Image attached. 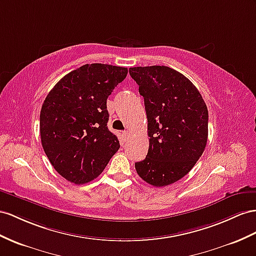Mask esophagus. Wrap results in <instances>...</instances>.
<instances>
[{
	"label": "esophagus",
	"mask_w": 256,
	"mask_h": 256,
	"mask_svg": "<svg viewBox=\"0 0 256 256\" xmlns=\"http://www.w3.org/2000/svg\"><path fill=\"white\" fill-rule=\"evenodd\" d=\"M128 136H130V132H128V130H124V132H123V137H124V140H128Z\"/></svg>",
	"instance_id": "34e87169"
}]
</instances>
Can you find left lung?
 I'll return each instance as SVG.
<instances>
[{
  "label": "left lung",
  "mask_w": 256,
  "mask_h": 256,
  "mask_svg": "<svg viewBox=\"0 0 256 256\" xmlns=\"http://www.w3.org/2000/svg\"><path fill=\"white\" fill-rule=\"evenodd\" d=\"M138 84L148 120L149 149L135 163L148 184L163 187L194 168L208 142V114L199 90L188 78L166 66L130 68Z\"/></svg>",
  "instance_id": "left-lung-1"
}]
</instances>
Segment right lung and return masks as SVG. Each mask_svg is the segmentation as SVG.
I'll return each mask as SVG.
<instances>
[{
  "mask_svg": "<svg viewBox=\"0 0 256 256\" xmlns=\"http://www.w3.org/2000/svg\"><path fill=\"white\" fill-rule=\"evenodd\" d=\"M128 68L86 64L66 74L42 104V147L52 166L70 182L86 184L100 175L120 148L108 130L107 98Z\"/></svg>",
  "mask_w": 256,
  "mask_h": 256,
  "instance_id": "right-lung-1",
  "label": "right lung"
}]
</instances>
